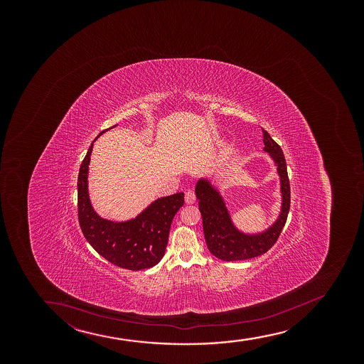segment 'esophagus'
Listing matches in <instances>:
<instances>
[{"label": "esophagus", "instance_id": "34e87169", "mask_svg": "<svg viewBox=\"0 0 364 364\" xmlns=\"http://www.w3.org/2000/svg\"><path fill=\"white\" fill-rule=\"evenodd\" d=\"M184 200H186V204H194L196 200H197L196 193L193 192V191H187L186 194H184Z\"/></svg>", "mask_w": 364, "mask_h": 364}]
</instances>
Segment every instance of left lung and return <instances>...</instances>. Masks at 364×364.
Here are the masks:
<instances>
[{
  "label": "left lung",
  "mask_w": 364,
  "mask_h": 364,
  "mask_svg": "<svg viewBox=\"0 0 364 364\" xmlns=\"http://www.w3.org/2000/svg\"><path fill=\"white\" fill-rule=\"evenodd\" d=\"M264 151L272 155L278 166L282 181L283 209L280 218L269 230L259 235H245L234 228L225 203L206 181H199L196 188L199 210L203 218V230L208 249L213 256L223 261L252 259L267 252L279 238L290 210V183L287 161L279 144L262 129Z\"/></svg>",
  "instance_id": "8db88e82"
}]
</instances>
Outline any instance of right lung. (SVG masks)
Wrapping results in <instances>:
<instances>
[{
	"mask_svg": "<svg viewBox=\"0 0 364 364\" xmlns=\"http://www.w3.org/2000/svg\"><path fill=\"white\" fill-rule=\"evenodd\" d=\"M93 142L81 163L77 177L80 228L91 247L114 266L131 271L153 267L165 254L172 220L183 206L184 194L176 193L160 198L129 222L117 223L100 218L93 211L87 192L88 164Z\"/></svg>",
	"mask_w": 364,
	"mask_h": 364,
	"instance_id": "obj_1",
	"label": "right lung"
}]
</instances>
